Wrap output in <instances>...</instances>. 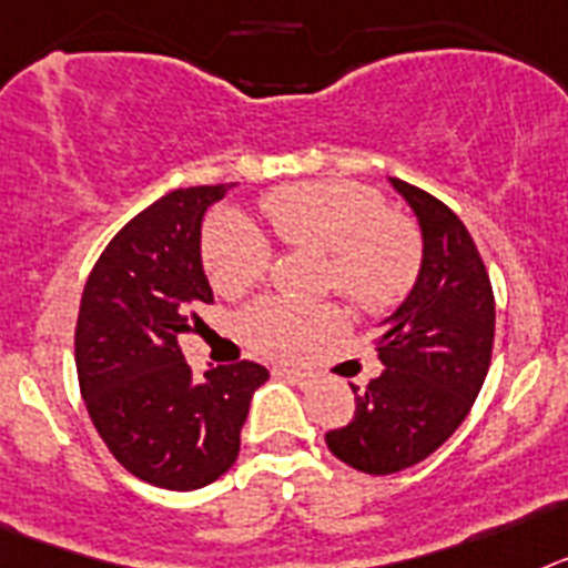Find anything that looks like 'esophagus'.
I'll return each mask as SVG.
<instances>
[{
	"instance_id": "obj_1",
	"label": "esophagus",
	"mask_w": 568,
	"mask_h": 568,
	"mask_svg": "<svg viewBox=\"0 0 568 568\" xmlns=\"http://www.w3.org/2000/svg\"><path fill=\"white\" fill-rule=\"evenodd\" d=\"M274 377L280 379H288L291 386H300V388H308L314 383V374L308 372H294V368H274Z\"/></svg>"
}]
</instances>
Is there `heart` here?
Listing matches in <instances>:
<instances>
[{
  "instance_id": "b5f03b06",
  "label": "heart",
  "mask_w": 568,
  "mask_h": 568,
  "mask_svg": "<svg viewBox=\"0 0 568 568\" xmlns=\"http://www.w3.org/2000/svg\"><path fill=\"white\" fill-rule=\"evenodd\" d=\"M263 214L291 248L325 254L323 283L366 314H386L417 285L423 243L414 225L392 214L386 196L343 180L283 185L263 196ZM202 268L211 288L236 297L263 277L271 248L236 216H214L202 231ZM343 328L334 305H297L256 300L236 317V332L254 352L277 359H303Z\"/></svg>"
}]
</instances>
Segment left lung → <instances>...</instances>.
I'll return each mask as SVG.
<instances>
[{
	"instance_id": "8db88e82",
	"label": "left lung",
	"mask_w": 568,
	"mask_h": 568,
	"mask_svg": "<svg viewBox=\"0 0 568 568\" xmlns=\"http://www.w3.org/2000/svg\"><path fill=\"white\" fill-rule=\"evenodd\" d=\"M420 220L423 268L374 337L383 372L352 386V423L325 434L332 455L366 475L426 460L475 406L495 345V291L460 216L428 191L392 180Z\"/></svg>"
}]
</instances>
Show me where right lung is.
<instances>
[{"mask_svg": "<svg viewBox=\"0 0 568 568\" xmlns=\"http://www.w3.org/2000/svg\"><path fill=\"white\" fill-rule=\"evenodd\" d=\"M231 185L176 189L136 214L102 251L79 305L82 400L116 463L171 491L214 483L240 455L260 363L209 368L194 379L180 334L214 303L200 260V225Z\"/></svg>", "mask_w": 568, "mask_h": 568, "instance_id": "right-lung-1", "label": "right lung"}]
</instances>
